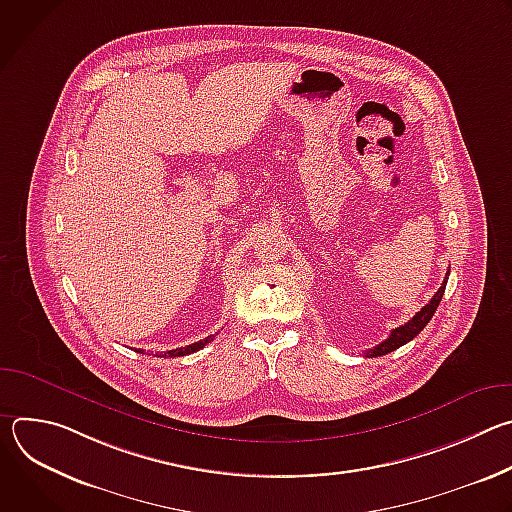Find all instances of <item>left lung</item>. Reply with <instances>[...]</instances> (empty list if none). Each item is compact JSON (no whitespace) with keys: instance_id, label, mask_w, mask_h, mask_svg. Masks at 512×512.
Masks as SVG:
<instances>
[{"instance_id":"8db88e82","label":"left lung","mask_w":512,"mask_h":512,"mask_svg":"<svg viewBox=\"0 0 512 512\" xmlns=\"http://www.w3.org/2000/svg\"><path fill=\"white\" fill-rule=\"evenodd\" d=\"M448 275H450V271H448ZM446 279H444V283H442V287L435 291V296L429 300V304H425L407 324H403V326H399V328H395L391 334H389V338L385 340V342H381V344H377L375 348H371L369 352H364L367 356H383V354H387V352H393V350H397L399 346H403V344H407L409 340H413L425 326H427V322L431 320V316L435 314V310H437V306H440V302H442V298H444V291H446Z\"/></svg>"}]
</instances>
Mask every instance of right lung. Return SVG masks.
Returning <instances> with one entry per match:
<instances>
[{
  "label": "right lung",
  "instance_id": "right-lung-1",
  "mask_svg": "<svg viewBox=\"0 0 512 512\" xmlns=\"http://www.w3.org/2000/svg\"><path fill=\"white\" fill-rule=\"evenodd\" d=\"M212 338H214V336H206L204 340H198V342H194V344H188V346H182V348H176V350H168V352H164V354H160V356H186V354H192V352L204 348L208 342H212ZM137 352L145 354L143 350H137Z\"/></svg>",
  "mask_w": 512,
  "mask_h": 512
}]
</instances>
